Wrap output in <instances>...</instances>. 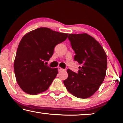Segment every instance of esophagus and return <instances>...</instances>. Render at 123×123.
<instances>
[{"instance_id":"esophagus-1","label":"esophagus","mask_w":123,"mask_h":123,"mask_svg":"<svg viewBox=\"0 0 123 123\" xmlns=\"http://www.w3.org/2000/svg\"><path fill=\"white\" fill-rule=\"evenodd\" d=\"M58 68L59 71H63V70H64V69L60 68V67H58Z\"/></svg>"}]
</instances>
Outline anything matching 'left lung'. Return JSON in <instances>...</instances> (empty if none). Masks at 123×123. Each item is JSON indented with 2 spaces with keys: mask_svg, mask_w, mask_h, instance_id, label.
<instances>
[{
  "mask_svg": "<svg viewBox=\"0 0 123 123\" xmlns=\"http://www.w3.org/2000/svg\"><path fill=\"white\" fill-rule=\"evenodd\" d=\"M68 39L80 65L78 73L68 69V78L63 81L69 92L80 98L93 95L103 82L107 69V56L104 49L87 33L69 34Z\"/></svg>",
  "mask_w": 123,
  "mask_h": 123,
  "instance_id": "1",
  "label": "left lung"
}]
</instances>
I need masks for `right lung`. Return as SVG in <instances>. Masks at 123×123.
<instances>
[{
    "instance_id": "obj_1",
    "label": "right lung",
    "mask_w": 123,
    "mask_h": 123,
    "mask_svg": "<svg viewBox=\"0 0 123 123\" xmlns=\"http://www.w3.org/2000/svg\"><path fill=\"white\" fill-rule=\"evenodd\" d=\"M68 33L41 27L26 33L18 45L14 62L16 80L30 95H37L49 88L56 77L57 68L46 65L56 45L64 41Z\"/></svg>"
}]
</instances>
